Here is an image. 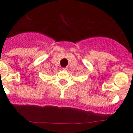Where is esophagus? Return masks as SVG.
Wrapping results in <instances>:
<instances>
[{
	"instance_id": "esophagus-1",
	"label": "esophagus",
	"mask_w": 133,
	"mask_h": 133,
	"mask_svg": "<svg viewBox=\"0 0 133 133\" xmlns=\"http://www.w3.org/2000/svg\"><path fill=\"white\" fill-rule=\"evenodd\" d=\"M67 68L66 67H64V68H62V70H63V71H67Z\"/></svg>"
}]
</instances>
